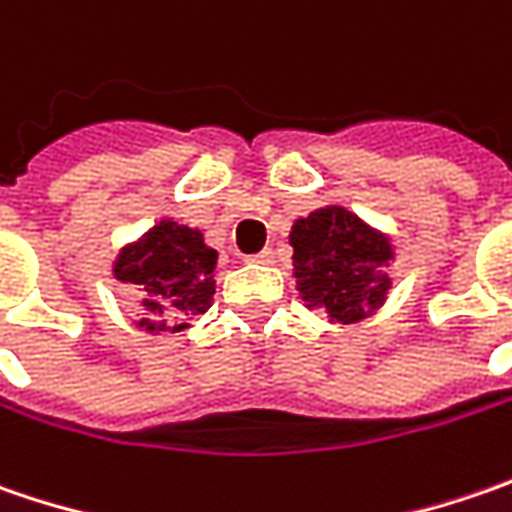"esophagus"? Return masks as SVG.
Segmentation results:
<instances>
[{
    "instance_id": "esophagus-1",
    "label": "esophagus",
    "mask_w": 512,
    "mask_h": 512,
    "mask_svg": "<svg viewBox=\"0 0 512 512\" xmlns=\"http://www.w3.org/2000/svg\"><path fill=\"white\" fill-rule=\"evenodd\" d=\"M252 263H275V252L272 249H263V252H257V255L249 257Z\"/></svg>"
}]
</instances>
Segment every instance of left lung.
I'll return each mask as SVG.
<instances>
[{
    "mask_svg": "<svg viewBox=\"0 0 512 512\" xmlns=\"http://www.w3.org/2000/svg\"><path fill=\"white\" fill-rule=\"evenodd\" d=\"M292 275L306 309H323L329 323H358L387 303L392 289V237L346 206H323L295 220Z\"/></svg>",
    "mask_w": 512,
    "mask_h": 512,
    "instance_id": "left-lung-1",
    "label": "left lung"
}]
</instances>
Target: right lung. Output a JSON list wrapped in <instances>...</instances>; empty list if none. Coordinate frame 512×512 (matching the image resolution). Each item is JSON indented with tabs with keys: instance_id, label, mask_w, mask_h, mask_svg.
<instances>
[{
	"instance_id": "right-lung-1",
	"label": "right lung",
	"mask_w": 512,
	"mask_h": 512,
	"mask_svg": "<svg viewBox=\"0 0 512 512\" xmlns=\"http://www.w3.org/2000/svg\"><path fill=\"white\" fill-rule=\"evenodd\" d=\"M214 269L217 249L206 243L203 232L171 217L125 243L111 266L114 278L140 295L137 326L151 335L186 332L212 306Z\"/></svg>"
}]
</instances>
